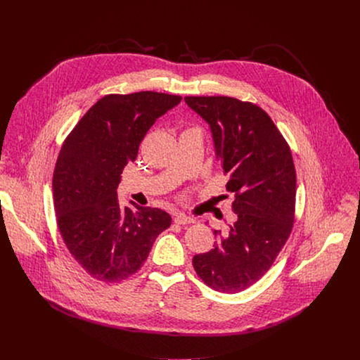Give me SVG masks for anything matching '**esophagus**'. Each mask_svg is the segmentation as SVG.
Here are the masks:
<instances>
[{
	"instance_id": "esophagus-1",
	"label": "esophagus",
	"mask_w": 360,
	"mask_h": 360,
	"mask_svg": "<svg viewBox=\"0 0 360 360\" xmlns=\"http://www.w3.org/2000/svg\"><path fill=\"white\" fill-rule=\"evenodd\" d=\"M174 221H175V224H178V225H191V224L195 222L193 218L186 217L185 214H176L175 218H174Z\"/></svg>"
}]
</instances>
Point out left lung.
<instances>
[{"label":"left lung","mask_w":360,"mask_h":360,"mask_svg":"<svg viewBox=\"0 0 360 360\" xmlns=\"http://www.w3.org/2000/svg\"><path fill=\"white\" fill-rule=\"evenodd\" d=\"M211 127L236 221L215 248L195 255L198 276L214 290L238 293L274 265L295 222L296 171L290 148L258 105L232 96H185ZM221 232L215 231V235Z\"/></svg>","instance_id":"left-lung-1"}]
</instances>
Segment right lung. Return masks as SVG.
<instances>
[{"mask_svg": "<svg viewBox=\"0 0 360 360\" xmlns=\"http://www.w3.org/2000/svg\"><path fill=\"white\" fill-rule=\"evenodd\" d=\"M182 96L153 91L102 96L65 138L54 169V210L74 259L92 278L120 282L171 226L162 210L122 207L117 188L148 129Z\"/></svg>", "mask_w": 360, "mask_h": 360, "instance_id": "1", "label": "right lung"}]
</instances>
